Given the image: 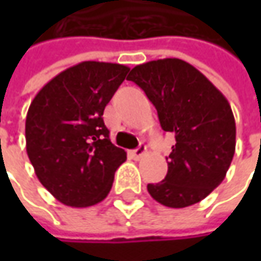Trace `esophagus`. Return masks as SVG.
I'll list each match as a JSON object with an SVG mask.
<instances>
[{
  "mask_svg": "<svg viewBox=\"0 0 261 261\" xmlns=\"http://www.w3.org/2000/svg\"><path fill=\"white\" fill-rule=\"evenodd\" d=\"M145 152H146V146L141 145V146H138L136 149H134V151H130L129 154H130V156H132V158L139 160V158H142V156L145 155Z\"/></svg>",
  "mask_w": 261,
  "mask_h": 261,
  "instance_id": "34e87169",
  "label": "esophagus"
}]
</instances>
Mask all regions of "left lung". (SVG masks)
<instances>
[{"instance_id": "8db88e82", "label": "left lung", "mask_w": 261, "mask_h": 261, "mask_svg": "<svg viewBox=\"0 0 261 261\" xmlns=\"http://www.w3.org/2000/svg\"><path fill=\"white\" fill-rule=\"evenodd\" d=\"M127 80L145 91L163 130L175 138L166 178L146 186L148 193L168 207L203 200L222 183L236 152V119L225 95L177 58L136 65Z\"/></svg>"}]
</instances>
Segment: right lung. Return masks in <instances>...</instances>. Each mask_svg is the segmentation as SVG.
Returning <instances> with one entry per match:
<instances>
[{
    "label": "right lung",
    "mask_w": 261,
    "mask_h": 261,
    "mask_svg": "<svg viewBox=\"0 0 261 261\" xmlns=\"http://www.w3.org/2000/svg\"><path fill=\"white\" fill-rule=\"evenodd\" d=\"M129 68L84 61L52 78L25 117V149L39 181L61 203L87 207L109 195L125 149L109 139L103 112Z\"/></svg>",
    "instance_id": "obj_1"
}]
</instances>
